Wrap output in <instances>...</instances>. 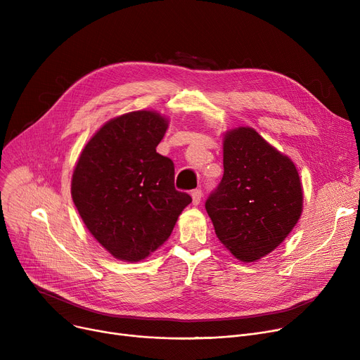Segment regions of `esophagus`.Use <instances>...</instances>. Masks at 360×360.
<instances>
[{
  "instance_id": "1",
  "label": "esophagus",
  "mask_w": 360,
  "mask_h": 360,
  "mask_svg": "<svg viewBox=\"0 0 360 360\" xmlns=\"http://www.w3.org/2000/svg\"><path fill=\"white\" fill-rule=\"evenodd\" d=\"M191 197H193V204H194V205H198V204L201 202V198H202L201 190H194V191L191 193Z\"/></svg>"
}]
</instances>
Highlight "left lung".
Segmentation results:
<instances>
[{"label": "left lung", "mask_w": 360, "mask_h": 360, "mask_svg": "<svg viewBox=\"0 0 360 360\" xmlns=\"http://www.w3.org/2000/svg\"><path fill=\"white\" fill-rule=\"evenodd\" d=\"M223 178L205 201L223 247L243 262L269 255L293 231L304 190L292 159L251 127L223 136Z\"/></svg>", "instance_id": "left-lung-1"}]
</instances>
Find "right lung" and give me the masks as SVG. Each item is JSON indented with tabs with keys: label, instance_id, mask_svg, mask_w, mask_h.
I'll use <instances>...</instances> for the list:
<instances>
[{
	"label": "right lung",
	"instance_id": "right-lung-1",
	"mask_svg": "<svg viewBox=\"0 0 360 360\" xmlns=\"http://www.w3.org/2000/svg\"><path fill=\"white\" fill-rule=\"evenodd\" d=\"M169 118L134 110L105 122L82 150L71 197L87 231L117 259L139 262L167 240L191 197L159 155Z\"/></svg>",
	"mask_w": 360,
	"mask_h": 360
}]
</instances>
